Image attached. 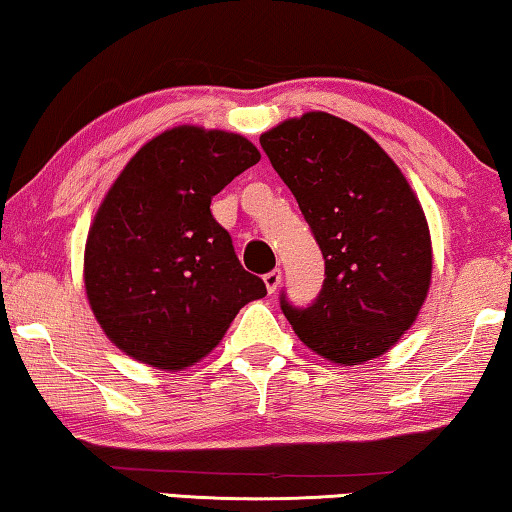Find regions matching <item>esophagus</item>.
<instances>
[{"mask_svg": "<svg viewBox=\"0 0 512 512\" xmlns=\"http://www.w3.org/2000/svg\"><path fill=\"white\" fill-rule=\"evenodd\" d=\"M280 282H282V271L280 269H273L269 273H264V285H266V289H269L271 294L280 287Z\"/></svg>", "mask_w": 512, "mask_h": 512, "instance_id": "1", "label": "esophagus"}]
</instances>
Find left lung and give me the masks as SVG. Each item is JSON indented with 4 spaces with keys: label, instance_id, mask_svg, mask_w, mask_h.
Here are the masks:
<instances>
[{
    "label": "left lung",
    "instance_id": "8db88e82",
    "mask_svg": "<svg viewBox=\"0 0 512 512\" xmlns=\"http://www.w3.org/2000/svg\"><path fill=\"white\" fill-rule=\"evenodd\" d=\"M259 144L324 255L322 292L308 308L280 294L289 324L340 365L388 352L432 278L430 230L400 167L368 133L326 112L282 121Z\"/></svg>",
    "mask_w": 512,
    "mask_h": 512
}]
</instances>
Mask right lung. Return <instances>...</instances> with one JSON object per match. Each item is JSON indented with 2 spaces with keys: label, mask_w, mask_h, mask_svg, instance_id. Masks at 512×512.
Here are the masks:
<instances>
[{
  "label": "right lung",
  "mask_w": 512,
  "mask_h": 512,
  "mask_svg": "<svg viewBox=\"0 0 512 512\" xmlns=\"http://www.w3.org/2000/svg\"><path fill=\"white\" fill-rule=\"evenodd\" d=\"M259 160L246 137L179 126L128 160L85 248L91 310L121 352L181 370L223 340L262 278L243 269L211 200Z\"/></svg>",
  "instance_id": "obj_1"
}]
</instances>
